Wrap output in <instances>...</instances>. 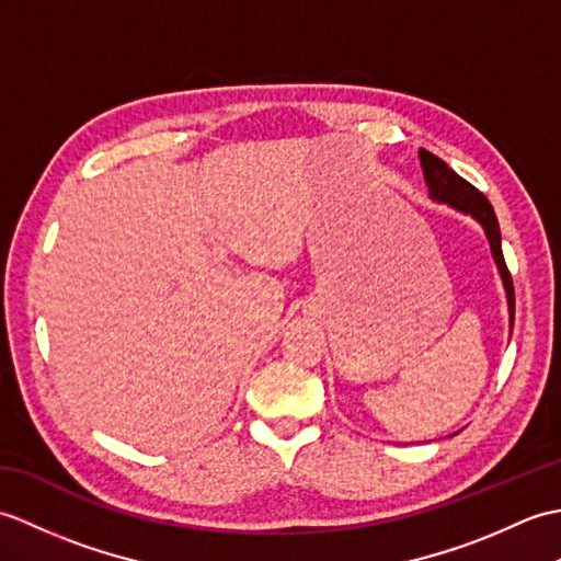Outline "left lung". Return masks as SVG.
I'll return each mask as SVG.
<instances>
[{
    "mask_svg": "<svg viewBox=\"0 0 561 561\" xmlns=\"http://www.w3.org/2000/svg\"><path fill=\"white\" fill-rule=\"evenodd\" d=\"M420 161H422L424 181L428 185V195L438 202H446V205L456 207L465 214H470V217H474L484 226V233H486V238H490L496 267H499V272H502L511 323H514V313H516L514 279H511V272L506 267V260L502 253V233H499V221H496V214L490 205V199H486L472 183H468L465 178H460L456 171H453L446 161L434 157L432 151L420 149Z\"/></svg>",
    "mask_w": 561,
    "mask_h": 561,
    "instance_id": "left-lung-1",
    "label": "left lung"
}]
</instances>
